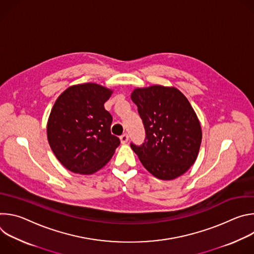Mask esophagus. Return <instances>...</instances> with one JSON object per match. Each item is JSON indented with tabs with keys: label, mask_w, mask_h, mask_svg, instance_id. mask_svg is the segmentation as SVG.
Segmentation results:
<instances>
[{
	"label": "esophagus",
	"mask_w": 254,
	"mask_h": 254,
	"mask_svg": "<svg viewBox=\"0 0 254 254\" xmlns=\"http://www.w3.org/2000/svg\"><path fill=\"white\" fill-rule=\"evenodd\" d=\"M121 141H122V143H126V142H127V140H128V134L127 133H124L123 135H121Z\"/></svg>",
	"instance_id": "34e87169"
}]
</instances>
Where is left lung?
Returning a JSON list of instances; mask_svg holds the SVG:
<instances>
[{
	"mask_svg": "<svg viewBox=\"0 0 254 254\" xmlns=\"http://www.w3.org/2000/svg\"><path fill=\"white\" fill-rule=\"evenodd\" d=\"M146 129L141 146L130 143L140 163L153 176L174 180L195 163L202 129L187 97L176 87L152 85L130 95Z\"/></svg>",
	"mask_w": 254,
	"mask_h": 254,
	"instance_id": "1",
	"label": "left lung"
}]
</instances>
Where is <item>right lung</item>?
I'll use <instances>...</instances> for the list:
<instances>
[{
	"mask_svg": "<svg viewBox=\"0 0 254 254\" xmlns=\"http://www.w3.org/2000/svg\"><path fill=\"white\" fill-rule=\"evenodd\" d=\"M113 90L96 83L68 87L56 99L47 123V137L67 170L90 175L114 156L120 138L111 132L113 117L104 108Z\"/></svg>",
	"mask_w": 254,
	"mask_h": 254,
	"instance_id": "add662e5",
	"label": "right lung"
}]
</instances>
